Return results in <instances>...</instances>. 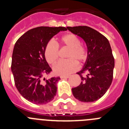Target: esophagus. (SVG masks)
Wrapping results in <instances>:
<instances>
[{"label": "esophagus", "mask_w": 129, "mask_h": 129, "mask_svg": "<svg viewBox=\"0 0 129 129\" xmlns=\"http://www.w3.org/2000/svg\"><path fill=\"white\" fill-rule=\"evenodd\" d=\"M60 77H61V79H67L69 77V76H60Z\"/></svg>", "instance_id": "esophagus-1"}]
</instances>
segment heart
Returning a JSON list of instances; mask_svg holds the SVG:
<instances>
[{"label":"heart","mask_w":129,"mask_h":129,"mask_svg":"<svg viewBox=\"0 0 129 129\" xmlns=\"http://www.w3.org/2000/svg\"><path fill=\"white\" fill-rule=\"evenodd\" d=\"M62 47L69 48L66 61H59L53 67V72L59 76H68L78 69L77 61L83 62L87 58V52L81 44V41L77 36L73 34L63 35L59 41ZM44 55L49 64H53L59 57V48L57 44L50 42L44 50Z\"/></svg>","instance_id":"obj_1"}]
</instances>
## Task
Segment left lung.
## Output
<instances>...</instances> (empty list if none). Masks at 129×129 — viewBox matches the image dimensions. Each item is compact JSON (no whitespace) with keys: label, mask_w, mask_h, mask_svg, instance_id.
Returning a JSON list of instances; mask_svg holds the SVG:
<instances>
[{"label":"left lung","mask_w":129,"mask_h":129,"mask_svg":"<svg viewBox=\"0 0 129 129\" xmlns=\"http://www.w3.org/2000/svg\"><path fill=\"white\" fill-rule=\"evenodd\" d=\"M72 34L84 40L87 58L81 70L77 73L81 79L78 86L72 88L74 96L81 102H94L105 94L113 79L114 59L109 41L100 32L86 26L67 27ZM87 73L83 76L82 73Z\"/></svg>","instance_id":"left-lung-1"}]
</instances>
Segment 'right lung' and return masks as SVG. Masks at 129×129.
Segmentation results:
<instances>
[{"label": "right lung", "mask_w": 129, "mask_h": 129, "mask_svg": "<svg viewBox=\"0 0 129 129\" xmlns=\"http://www.w3.org/2000/svg\"><path fill=\"white\" fill-rule=\"evenodd\" d=\"M66 30L64 27L40 26L26 31L15 44L11 67L15 84L21 95L31 103L46 104L56 95L61 79L43 78L52 71L44 50L54 35Z\"/></svg>", "instance_id": "1"}]
</instances>
